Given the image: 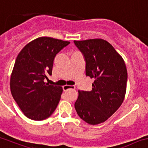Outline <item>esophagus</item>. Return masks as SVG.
<instances>
[{
    "label": "esophagus",
    "instance_id": "1",
    "mask_svg": "<svg viewBox=\"0 0 148 148\" xmlns=\"http://www.w3.org/2000/svg\"><path fill=\"white\" fill-rule=\"evenodd\" d=\"M75 86H72V85H64L63 86V90L64 91H67L68 89H75Z\"/></svg>",
    "mask_w": 148,
    "mask_h": 148
}]
</instances>
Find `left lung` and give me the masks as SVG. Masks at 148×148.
Here are the masks:
<instances>
[{"label": "left lung", "mask_w": 148, "mask_h": 148, "mask_svg": "<svg viewBox=\"0 0 148 148\" xmlns=\"http://www.w3.org/2000/svg\"><path fill=\"white\" fill-rule=\"evenodd\" d=\"M86 62V75L94 78L92 90L78 91L75 108L88 124L103 123L124 99L127 70L121 56L103 39L74 40Z\"/></svg>", "instance_id": "obj_1"}]
</instances>
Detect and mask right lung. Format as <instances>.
Returning a JSON list of instances; mask_svg holds the SVG:
<instances>
[{
	"mask_svg": "<svg viewBox=\"0 0 148 148\" xmlns=\"http://www.w3.org/2000/svg\"><path fill=\"white\" fill-rule=\"evenodd\" d=\"M69 41L40 37L22 49L10 79L13 98L28 119L42 121L50 117L58 105L61 86L44 82L51 75L54 57Z\"/></svg>",
	"mask_w": 148,
	"mask_h": 148,
	"instance_id": "obj_1",
	"label": "right lung"
}]
</instances>
